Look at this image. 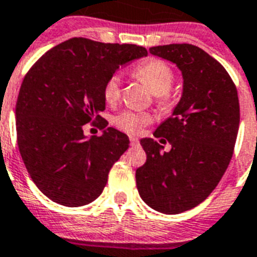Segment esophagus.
Wrapping results in <instances>:
<instances>
[{
  "label": "esophagus",
  "mask_w": 257,
  "mask_h": 257,
  "mask_svg": "<svg viewBox=\"0 0 257 257\" xmlns=\"http://www.w3.org/2000/svg\"><path fill=\"white\" fill-rule=\"evenodd\" d=\"M129 140H131V146H132V147L139 146V139H137V137L131 136V137H129Z\"/></svg>",
  "instance_id": "34e87169"
}]
</instances>
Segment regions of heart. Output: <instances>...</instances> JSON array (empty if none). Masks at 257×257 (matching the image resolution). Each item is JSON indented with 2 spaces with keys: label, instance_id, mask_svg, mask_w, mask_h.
Wrapping results in <instances>:
<instances>
[{
  "label": "heart",
  "instance_id": "heart-1",
  "mask_svg": "<svg viewBox=\"0 0 257 257\" xmlns=\"http://www.w3.org/2000/svg\"><path fill=\"white\" fill-rule=\"evenodd\" d=\"M135 76L142 79L151 93L158 97H162V102L166 101V94L171 90L175 75L172 68L166 62L159 59H151L146 63L140 64L133 71ZM121 97V78L118 75L110 76L103 86V98L107 105H114L118 102ZM154 117L146 111L125 110L117 114L113 118V124L121 131L132 135H139L147 125L151 124Z\"/></svg>",
  "mask_w": 257,
  "mask_h": 257
}]
</instances>
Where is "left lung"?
I'll use <instances>...</instances> for the list:
<instances>
[{
  "label": "left lung",
  "mask_w": 257,
  "mask_h": 257,
  "mask_svg": "<svg viewBox=\"0 0 257 257\" xmlns=\"http://www.w3.org/2000/svg\"><path fill=\"white\" fill-rule=\"evenodd\" d=\"M150 54L179 68L183 89L171 117L156 128L171 150L140 140L147 154L136 170V185L144 202L164 214L193 209L210 195L232 159L240 125L236 86L214 58L191 44L151 47Z\"/></svg>",
  "instance_id": "8db88e82"
}]
</instances>
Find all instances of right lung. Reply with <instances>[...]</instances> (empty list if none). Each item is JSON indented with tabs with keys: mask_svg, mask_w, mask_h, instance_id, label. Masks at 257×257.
I'll return each mask as SVG.
<instances>
[{
	"mask_svg": "<svg viewBox=\"0 0 257 257\" xmlns=\"http://www.w3.org/2000/svg\"><path fill=\"white\" fill-rule=\"evenodd\" d=\"M144 47L74 37L33 64L16 103L17 144L29 175L46 197L78 207L97 199L129 137L107 126L103 86L121 66L147 56ZM100 122L103 136L83 125Z\"/></svg>",
	"mask_w": 257,
	"mask_h": 257,
	"instance_id": "obj_1",
	"label": "right lung"
}]
</instances>
